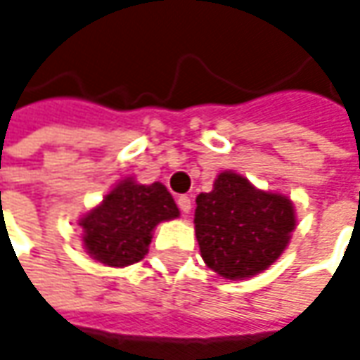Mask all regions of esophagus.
<instances>
[{"label": "esophagus", "instance_id": "obj_1", "mask_svg": "<svg viewBox=\"0 0 360 360\" xmlns=\"http://www.w3.org/2000/svg\"><path fill=\"white\" fill-rule=\"evenodd\" d=\"M178 208L182 210L184 214H190V210H192V200L188 196H180L178 198Z\"/></svg>", "mask_w": 360, "mask_h": 360}]
</instances>
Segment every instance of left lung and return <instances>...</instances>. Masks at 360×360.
<instances>
[{
  "label": "left lung",
  "instance_id": "left-lung-1",
  "mask_svg": "<svg viewBox=\"0 0 360 360\" xmlns=\"http://www.w3.org/2000/svg\"><path fill=\"white\" fill-rule=\"evenodd\" d=\"M295 226L291 198L259 190L233 170L219 172L212 192L196 198L194 230L202 259L224 279L240 281L269 269Z\"/></svg>",
  "mask_w": 360,
  "mask_h": 360
}]
</instances>
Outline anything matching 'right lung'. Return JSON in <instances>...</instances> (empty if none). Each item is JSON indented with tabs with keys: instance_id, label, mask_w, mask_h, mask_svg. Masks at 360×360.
Wrapping results in <instances>:
<instances>
[{
	"instance_id": "add662e5",
	"label": "right lung",
	"mask_w": 360,
	"mask_h": 360,
	"mask_svg": "<svg viewBox=\"0 0 360 360\" xmlns=\"http://www.w3.org/2000/svg\"><path fill=\"white\" fill-rule=\"evenodd\" d=\"M176 218L180 210L162 182L141 184L134 176H127L77 221L84 252L95 262L127 267L148 253L156 226Z\"/></svg>"
}]
</instances>
